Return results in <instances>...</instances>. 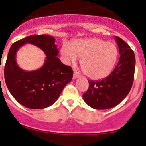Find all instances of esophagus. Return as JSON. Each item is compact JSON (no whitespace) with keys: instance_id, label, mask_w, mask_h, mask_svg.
I'll return each instance as SVG.
<instances>
[{"instance_id":"1","label":"esophagus","mask_w":146,"mask_h":146,"mask_svg":"<svg viewBox=\"0 0 146 146\" xmlns=\"http://www.w3.org/2000/svg\"><path fill=\"white\" fill-rule=\"evenodd\" d=\"M80 77V75L78 74V73H77V72H74V74H73V79H77Z\"/></svg>"}]
</instances>
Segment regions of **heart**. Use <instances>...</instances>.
<instances>
[{"mask_svg": "<svg viewBox=\"0 0 146 146\" xmlns=\"http://www.w3.org/2000/svg\"><path fill=\"white\" fill-rule=\"evenodd\" d=\"M61 54L66 63H75L81 58L80 65L86 75L92 80H101L110 75L115 66L118 49L115 44L100 38L80 39L64 44Z\"/></svg>", "mask_w": 146, "mask_h": 146, "instance_id": "heart-1", "label": "heart"}]
</instances>
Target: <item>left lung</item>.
<instances>
[{"label":"left lung","mask_w":146,"mask_h":146,"mask_svg":"<svg viewBox=\"0 0 146 146\" xmlns=\"http://www.w3.org/2000/svg\"><path fill=\"white\" fill-rule=\"evenodd\" d=\"M120 57L117 66L108 77L89 82V88L83 99L91 108L107 110L118 105L128 95L134 80L135 57L128 44L120 37H115Z\"/></svg>","instance_id":"left-lung-1"}]
</instances>
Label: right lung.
Segmentation results:
<instances>
[{
  "instance_id": "1",
  "label": "right lung",
  "mask_w": 146,
  "mask_h": 146,
  "mask_svg": "<svg viewBox=\"0 0 146 146\" xmlns=\"http://www.w3.org/2000/svg\"><path fill=\"white\" fill-rule=\"evenodd\" d=\"M26 43L40 48L47 56L40 69L28 72L16 63L17 50ZM55 38L49 35H31L13 43L8 54L4 77L7 87L20 104L30 109H43L53 105L64 87L70 82L73 71L57 57Z\"/></svg>"
}]
</instances>
